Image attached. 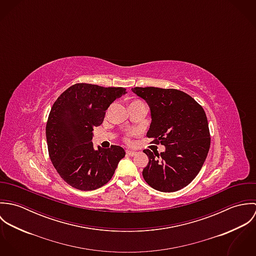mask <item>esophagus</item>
Instances as JSON below:
<instances>
[{"label":"esophagus","instance_id":"obj_1","mask_svg":"<svg viewBox=\"0 0 256 256\" xmlns=\"http://www.w3.org/2000/svg\"><path fill=\"white\" fill-rule=\"evenodd\" d=\"M126 154H127V156H135V154H136V152H134V150H126Z\"/></svg>","mask_w":256,"mask_h":256}]
</instances>
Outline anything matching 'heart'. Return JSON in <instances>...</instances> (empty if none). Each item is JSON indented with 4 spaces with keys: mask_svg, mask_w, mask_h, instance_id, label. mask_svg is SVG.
I'll list each match as a JSON object with an SVG mask.
<instances>
[{
    "mask_svg": "<svg viewBox=\"0 0 256 256\" xmlns=\"http://www.w3.org/2000/svg\"><path fill=\"white\" fill-rule=\"evenodd\" d=\"M140 102V100H136V102ZM134 135V131H129V132H127V134L124 136V138H123V140L127 143V144H130L131 143V137Z\"/></svg>",
    "mask_w": 256,
    "mask_h": 256,
    "instance_id": "heart-1",
    "label": "heart"
}]
</instances>
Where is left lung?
I'll return each mask as SVG.
<instances>
[{"instance_id":"1","label":"left lung","mask_w":256,"mask_h":256,"mask_svg":"<svg viewBox=\"0 0 256 256\" xmlns=\"http://www.w3.org/2000/svg\"><path fill=\"white\" fill-rule=\"evenodd\" d=\"M132 90L150 106L146 137L152 139L150 144L166 146L160 154L144 150L148 162L143 178L156 190L178 191L196 178L207 158L211 137L206 113L193 98L176 88L136 86Z\"/></svg>"}]
</instances>
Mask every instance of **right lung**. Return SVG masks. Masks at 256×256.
I'll return each mask as SVG.
<instances>
[{"label": "right lung", "instance_id": "right-lung-1", "mask_svg": "<svg viewBox=\"0 0 256 256\" xmlns=\"http://www.w3.org/2000/svg\"><path fill=\"white\" fill-rule=\"evenodd\" d=\"M124 88L78 82L56 100L46 124L50 160L59 176L74 188L98 189L110 182L125 150L119 146L94 148L92 130L104 119L110 104Z\"/></svg>", "mask_w": 256, "mask_h": 256}]
</instances>
